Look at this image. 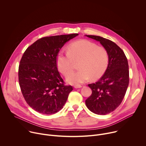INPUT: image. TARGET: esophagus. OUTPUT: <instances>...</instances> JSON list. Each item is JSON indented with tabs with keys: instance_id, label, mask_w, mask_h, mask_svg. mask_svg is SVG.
<instances>
[{
	"instance_id": "esophagus-1",
	"label": "esophagus",
	"mask_w": 146,
	"mask_h": 146,
	"mask_svg": "<svg viewBox=\"0 0 146 146\" xmlns=\"http://www.w3.org/2000/svg\"><path fill=\"white\" fill-rule=\"evenodd\" d=\"M74 87L75 88H81L82 86H80V85H75V86H74Z\"/></svg>"
}]
</instances>
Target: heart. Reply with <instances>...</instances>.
Masks as SVG:
<instances>
[{
	"label": "heart",
	"instance_id": "1",
	"mask_svg": "<svg viewBox=\"0 0 146 146\" xmlns=\"http://www.w3.org/2000/svg\"><path fill=\"white\" fill-rule=\"evenodd\" d=\"M78 62L77 70L70 72L66 80L70 84L85 82L100 78L108 69L109 56L107 50L87 40H80L68 46V51L60 50L57 54L56 65L59 70L66 75Z\"/></svg>",
	"mask_w": 146,
	"mask_h": 146
}]
</instances>
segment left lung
<instances>
[{
	"mask_svg": "<svg viewBox=\"0 0 146 146\" xmlns=\"http://www.w3.org/2000/svg\"><path fill=\"white\" fill-rule=\"evenodd\" d=\"M86 36L99 41L109 56V65L105 74L95 83L88 84L92 94L86 100L90 111L105 115L120 105L126 94L129 81L128 60L122 50L113 41L98 36Z\"/></svg>",
	"mask_w": 146,
	"mask_h": 146,
	"instance_id": "1",
	"label": "left lung"
}]
</instances>
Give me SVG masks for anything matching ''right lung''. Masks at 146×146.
<instances>
[{
  "label": "right lung",
  "instance_id": "obj_1",
  "mask_svg": "<svg viewBox=\"0 0 146 146\" xmlns=\"http://www.w3.org/2000/svg\"><path fill=\"white\" fill-rule=\"evenodd\" d=\"M78 33L42 37L24 52L18 68V81L23 95L33 110L52 114L65 104L71 86H65L58 70L56 56L60 48Z\"/></svg>",
  "mask_w": 146,
  "mask_h": 146
}]
</instances>
